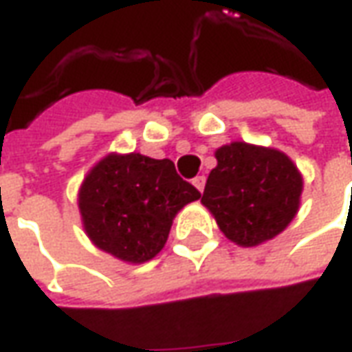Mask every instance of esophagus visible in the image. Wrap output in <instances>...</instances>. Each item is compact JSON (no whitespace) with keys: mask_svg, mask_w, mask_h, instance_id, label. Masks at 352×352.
<instances>
[{"mask_svg":"<svg viewBox=\"0 0 352 352\" xmlns=\"http://www.w3.org/2000/svg\"><path fill=\"white\" fill-rule=\"evenodd\" d=\"M192 183H194V186H196L199 192H204V188H206V177L198 175L194 181H192Z\"/></svg>","mask_w":352,"mask_h":352,"instance_id":"esophagus-1","label":"esophagus"}]
</instances>
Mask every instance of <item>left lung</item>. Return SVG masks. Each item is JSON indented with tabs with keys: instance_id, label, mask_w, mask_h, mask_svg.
Instances as JSON below:
<instances>
[{
	"instance_id": "1",
	"label": "left lung",
	"mask_w": 352,
	"mask_h": 352,
	"mask_svg": "<svg viewBox=\"0 0 352 352\" xmlns=\"http://www.w3.org/2000/svg\"><path fill=\"white\" fill-rule=\"evenodd\" d=\"M201 204L234 243L254 247L287 228L300 207L303 181L287 154L234 141L217 153Z\"/></svg>"
}]
</instances>
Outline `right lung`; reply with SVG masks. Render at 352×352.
<instances>
[{"instance_id":"right-lung-1","label":"right lung","mask_w":352,"mask_h":352,"mask_svg":"<svg viewBox=\"0 0 352 352\" xmlns=\"http://www.w3.org/2000/svg\"><path fill=\"white\" fill-rule=\"evenodd\" d=\"M199 196L168 158L109 154L80 184L79 209L98 249L143 264L164 249L175 214Z\"/></svg>"}]
</instances>
